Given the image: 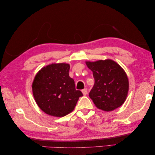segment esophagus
Wrapping results in <instances>:
<instances>
[{"label":"esophagus","mask_w":155,"mask_h":155,"mask_svg":"<svg viewBox=\"0 0 155 155\" xmlns=\"http://www.w3.org/2000/svg\"><path fill=\"white\" fill-rule=\"evenodd\" d=\"M82 94L84 95H87V89H84L82 90Z\"/></svg>","instance_id":"obj_1"}]
</instances>
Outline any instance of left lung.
Listing matches in <instances>:
<instances>
[{"instance_id": "left-lung-1", "label": "left lung", "mask_w": 155, "mask_h": 155, "mask_svg": "<svg viewBox=\"0 0 155 155\" xmlns=\"http://www.w3.org/2000/svg\"><path fill=\"white\" fill-rule=\"evenodd\" d=\"M93 72L95 82L89 97L97 108L113 111L124 103L129 90V82L120 65L111 59L87 61Z\"/></svg>"}]
</instances>
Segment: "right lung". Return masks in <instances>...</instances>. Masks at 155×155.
Masks as SVG:
<instances>
[{
	"mask_svg": "<svg viewBox=\"0 0 155 155\" xmlns=\"http://www.w3.org/2000/svg\"><path fill=\"white\" fill-rule=\"evenodd\" d=\"M68 64H52L42 68L32 83V93L37 105L47 114L62 117L71 113L83 94L75 89L70 78Z\"/></svg>",
	"mask_w": 155,
	"mask_h": 155,
	"instance_id": "right-lung-1",
	"label": "right lung"
}]
</instances>
